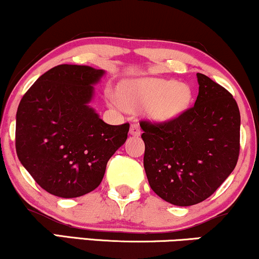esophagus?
Returning a JSON list of instances; mask_svg holds the SVG:
<instances>
[{
	"instance_id": "1",
	"label": "esophagus",
	"mask_w": 259,
	"mask_h": 259,
	"mask_svg": "<svg viewBox=\"0 0 259 259\" xmlns=\"http://www.w3.org/2000/svg\"><path fill=\"white\" fill-rule=\"evenodd\" d=\"M130 133H131V135H132V136H135V137L140 136V133H142V131H140L139 124L137 123V122H132V123H131Z\"/></svg>"
}]
</instances>
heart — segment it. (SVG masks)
Segmentation results:
<instances>
[{
    "label": "heart",
    "mask_w": 259,
    "mask_h": 259,
    "mask_svg": "<svg viewBox=\"0 0 259 259\" xmlns=\"http://www.w3.org/2000/svg\"><path fill=\"white\" fill-rule=\"evenodd\" d=\"M117 96H109L111 107L139 109L156 121H167L178 116L190 103L191 89L186 84L161 78H140L121 82Z\"/></svg>",
    "instance_id": "1"
}]
</instances>
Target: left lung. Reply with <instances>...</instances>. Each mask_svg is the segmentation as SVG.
I'll list each match as a JSON object with an SVG mask.
<instances>
[{
    "mask_svg": "<svg viewBox=\"0 0 259 259\" xmlns=\"http://www.w3.org/2000/svg\"><path fill=\"white\" fill-rule=\"evenodd\" d=\"M193 107L163 122L140 121L144 168L152 191L165 202L190 206L209 198L237 165L240 111L232 94L197 73Z\"/></svg>",
    "mask_w": 259,
    "mask_h": 259,
    "instance_id": "obj_1",
    "label": "left lung"
}]
</instances>
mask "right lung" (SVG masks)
Segmentation results:
<instances>
[{
    "mask_svg": "<svg viewBox=\"0 0 259 259\" xmlns=\"http://www.w3.org/2000/svg\"><path fill=\"white\" fill-rule=\"evenodd\" d=\"M104 71L59 65L22 96L17 111L19 161L47 192L84 196L100 186L114 152L126 142L130 123H105L88 105Z\"/></svg>",
    "mask_w": 259,
    "mask_h": 259,
    "instance_id": "obj_1",
    "label": "right lung"
}]
</instances>
